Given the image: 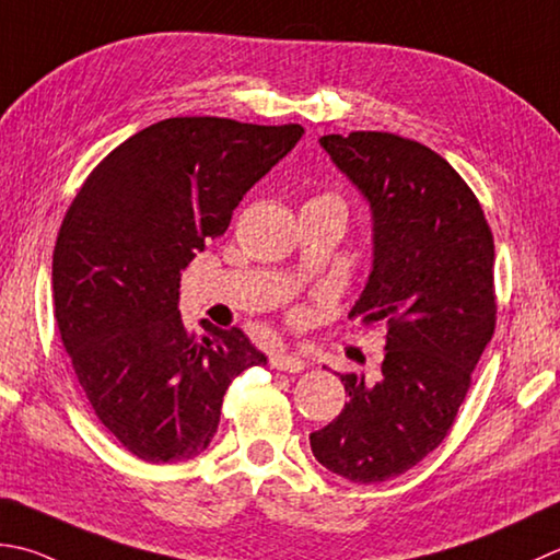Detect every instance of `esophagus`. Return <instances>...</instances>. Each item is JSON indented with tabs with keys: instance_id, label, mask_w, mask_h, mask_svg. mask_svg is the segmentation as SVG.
I'll return each mask as SVG.
<instances>
[{
	"instance_id": "obj_1",
	"label": "esophagus",
	"mask_w": 560,
	"mask_h": 560,
	"mask_svg": "<svg viewBox=\"0 0 560 560\" xmlns=\"http://www.w3.org/2000/svg\"><path fill=\"white\" fill-rule=\"evenodd\" d=\"M271 366L277 371H289V374H301L305 369V361L301 357H293V354H277L271 357Z\"/></svg>"
}]
</instances>
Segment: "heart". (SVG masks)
Returning a JSON list of instances; mask_svg holds the SVG:
<instances>
[{
	"mask_svg": "<svg viewBox=\"0 0 560 560\" xmlns=\"http://www.w3.org/2000/svg\"><path fill=\"white\" fill-rule=\"evenodd\" d=\"M317 199L320 201H330V203H337L339 208H342L345 211V203H342V199H339V196H335V194H325V196H317Z\"/></svg>",
	"mask_w": 560,
	"mask_h": 560,
	"instance_id": "obj_1",
	"label": "heart"
}]
</instances>
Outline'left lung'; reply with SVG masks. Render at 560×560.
<instances>
[{
	"mask_svg": "<svg viewBox=\"0 0 560 560\" xmlns=\"http://www.w3.org/2000/svg\"><path fill=\"white\" fill-rule=\"evenodd\" d=\"M320 145L374 213V269L349 317L388 335L376 383L339 374L349 400L311 448L352 483H383L452 430L495 332V245L476 194L422 142L354 130Z\"/></svg>",
	"mask_w": 560,
	"mask_h": 560,
	"instance_id": "obj_1",
	"label": "left lung"
}]
</instances>
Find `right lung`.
<instances>
[{
	"label": "right lung",
	"instance_id": "1",
	"mask_svg": "<svg viewBox=\"0 0 560 560\" xmlns=\"http://www.w3.org/2000/svg\"><path fill=\"white\" fill-rule=\"evenodd\" d=\"M303 128L177 116L96 164L52 252L55 320L94 415L148 464L211 444L230 383L267 357L243 330L184 325L182 271Z\"/></svg>",
	"mask_w": 560,
	"mask_h": 560
}]
</instances>
